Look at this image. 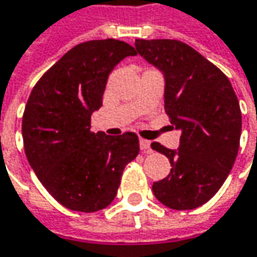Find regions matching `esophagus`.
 Instances as JSON below:
<instances>
[{
  "label": "esophagus",
  "instance_id": "34e87169",
  "mask_svg": "<svg viewBox=\"0 0 257 257\" xmlns=\"http://www.w3.org/2000/svg\"><path fill=\"white\" fill-rule=\"evenodd\" d=\"M140 149L143 150V152H150L152 149H150V142L149 140H146V139H140Z\"/></svg>",
  "mask_w": 257,
  "mask_h": 257
}]
</instances>
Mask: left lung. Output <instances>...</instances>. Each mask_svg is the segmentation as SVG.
<instances>
[{"label": "left lung", "mask_w": 257, "mask_h": 257, "mask_svg": "<svg viewBox=\"0 0 257 257\" xmlns=\"http://www.w3.org/2000/svg\"><path fill=\"white\" fill-rule=\"evenodd\" d=\"M136 51L164 75V110L182 132L179 150L160 143L152 149L172 164L153 183L159 202L190 210L222 187L239 152L242 113L229 78L190 45L177 40H136Z\"/></svg>", "instance_id": "1"}]
</instances>
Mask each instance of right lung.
Listing matches in <instances>:
<instances>
[{
    "label": "right lung",
    "mask_w": 257,
    "mask_h": 257,
    "mask_svg": "<svg viewBox=\"0 0 257 257\" xmlns=\"http://www.w3.org/2000/svg\"><path fill=\"white\" fill-rule=\"evenodd\" d=\"M132 45L93 40L65 53L28 97L23 115L25 156L48 193L75 212L101 210L113 202L124 167L139 154L137 134L93 133L91 114L103 105L108 74Z\"/></svg>",
    "instance_id": "add662e5"
}]
</instances>
